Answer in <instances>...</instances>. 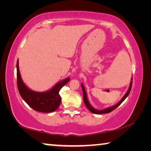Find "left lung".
Listing matches in <instances>:
<instances>
[{"label": "left lung", "mask_w": 151, "mask_h": 151, "mask_svg": "<svg viewBox=\"0 0 151 151\" xmlns=\"http://www.w3.org/2000/svg\"><path fill=\"white\" fill-rule=\"evenodd\" d=\"M132 82V77L131 78V83H130V85H129V89H128V91H127V93H125V94L123 96V97H122V98L121 99V101H120L118 103H116V104H114V105H113V106L108 107V108H106V109H103V110H97V109H94V107L92 106V105L90 104V103H89V102H88V99H87V94H86V92L85 86H84V85H83V83H81V87H82V89H83V101H84V103H85L86 106L87 107L89 111H90L91 112H93V113H94V114H100L109 113V112H111L112 111H113L114 109H115L116 108H117V107H118L120 105V104H121L122 103V102H123L125 100V99H126L127 97L129 96L130 92H131V90Z\"/></svg>", "instance_id": "8db88e82"}]
</instances>
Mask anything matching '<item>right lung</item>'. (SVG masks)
I'll return each mask as SVG.
<instances>
[{"mask_svg":"<svg viewBox=\"0 0 151 151\" xmlns=\"http://www.w3.org/2000/svg\"><path fill=\"white\" fill-rule=\"evenodd\" d=\"M17 75L20 95L32 109L42 112H52L58 108L61 103L59 91L70 81V78H66L56 83L49 90L44 92L32 91L22 81L19 70V59L17 63Z\"/></svg>","mask_w":151,"mask_h":151,"instance_id":"1","label":"right lung"}]
</instances>
